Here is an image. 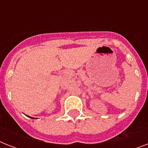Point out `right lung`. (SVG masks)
Returning a JSON list of instances; mask_svg holds the SVG:
<instances>
[{"label": "right lung", "mask_w": 148, "mask_h": 148, "mask_svg": "<svg viewBox=\"0 0 148 148\" xmlns=\"http://www.w3.org/2000/svg\"><path fill=\"white\" fill-rule=\"evenodd\" d=\"M31 118H32V117H31Z\"/></svg>", "instance_id": "obj_1"}]
</instances>
